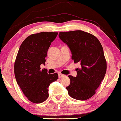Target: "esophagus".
I'll list each match as a JSON object with an SVG mask.
<instances>
[{"instance_id":"34e87169","label":"esophagus","mask_w":121,"mask_h":121,"mask_svg":"<svg viewBox=\"0 0 121 121\" xmlns=\"http://www.w3.org/2000/svg\"><path fill=\"white\" fill-rule=\"evenodd\" d=\"M64 76H65L64 75L61 74V73H59V78H62V77H64Z\"/></svg>"}]
</instances>
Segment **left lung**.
<instances>
[{"label":"left lung","mask_w":121,"mask_h":121,"mask_svg":"<svg viewBox=\"0 0 121 121\" xmlns=\"http://www.w3.org/2000/svg\"><path fill=\"white\" fill-rule=\"evenodd\" d=\"M59 36L71 52L75 63L80 62L76 77L69 75L68 94L79 100L89 99L95 94L107 70L103 47L96 37L82 30L60 32Z\"/></svg>","instance_id":"8db88e82"}]
</instances>
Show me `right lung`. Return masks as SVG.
I'll return each instance as SVG.
<instances>
[{
  "instance_id": "right-lung-1",
  "label": "right lung",
  "mask_w": 121,
  "mask_h": 121,
  "mask_svg": "<svg viewBox=\"0 0 121 121\" xmlns=\"http://www.w3.org/2000/svg\"><path fill=\"white\" fill-rule=\"evenodd\" d=\"M57 32H42L32 34L22 43L14 63V75L17 84L29 100L41 103L48 98V87L57 80L58 74H47L45 65L47 51Z\"/></svg>"
}]
</instances>
